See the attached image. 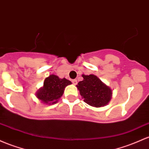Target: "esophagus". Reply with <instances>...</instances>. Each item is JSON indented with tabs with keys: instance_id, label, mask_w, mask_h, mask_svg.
<instances>
[{
	"instance_id": "1",
	"label": "esophagus",
	"mask_w": 149,
	"mask_h": 149,
	"mask_svg": "<svg viewBox=\"0 0 149 149\" xmlns=\"http://www.w3.org/2000/svg\"><path fill=\"white\" fill-rule=\"evenodd\" d=\"M72 83H73V85H76L78 83V81H77V80L74 79V80H72Z\"/></svg>"
}]
</instances>
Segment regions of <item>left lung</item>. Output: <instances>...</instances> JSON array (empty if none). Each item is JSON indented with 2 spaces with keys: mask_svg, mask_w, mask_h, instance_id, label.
I'll use <instances>...</instances> for the list:
<instances>
[{
  "mask_svg": "<svg viewBox=\"0 0 149 149\" xmlns=\"http://www.w3.org/2000/svg\"><path fill=\"white\" fill-rule=\"evenodd\" d=\"M83 80L76 86L83 101L92 107L105 106L112 99V90L95 75H82Z\"/></svg>",
  "mask_w": 149,
  "mask_h": 149,
  "instance_id": "left-lung-1",
  "label": "left lung"
}]
</instances>
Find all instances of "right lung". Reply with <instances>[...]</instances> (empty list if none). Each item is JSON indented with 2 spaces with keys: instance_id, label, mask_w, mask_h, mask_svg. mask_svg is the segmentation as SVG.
<instances>
[{
  "instance_id": "obj_1",
  "label": "right lung",
  "mask_w": 149,
  "mask_h": 149,
  "mask_svg": "<svg viewBox=\"0 0 149 149\" xmlns=\"http://www.w3.org/2000/svg\"><path fill=\"white\" fill-rule=\"evenodd\" d=\"M71 82L65 78H60L56 75H50L46 78L44 85L36 93V97L42 102L47 104H54L63 95L65 88Z\"/></svg>"
}]
</instances>
